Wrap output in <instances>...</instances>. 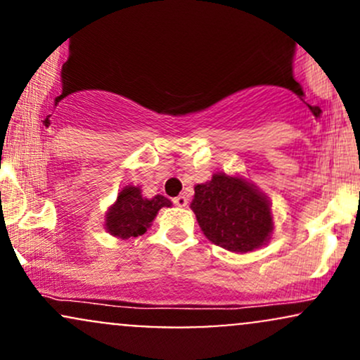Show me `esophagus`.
Returning <instances> with one entry per match:
<instances>
[{
  "instance_id": "esophagus-1",
  "label": "esophagus",
  "mask_w": 360,
  "mask_h": 360,
  "mask_svg": "<svg viewBox=\"0 0 360 360\" xmlns=\"http://www.w3.org/2000/svg\"><path fill=\"white\" fill-rule=\"evenodd\" d=\"M172 202H174V205H177V207H186L188 205V198L184 195L176 196V198H174Z\"/></svg>"
}]
</instances>
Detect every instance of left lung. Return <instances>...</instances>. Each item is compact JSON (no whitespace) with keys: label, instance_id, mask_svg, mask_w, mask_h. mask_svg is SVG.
Listing matches in <instances>:
<instances>
[{"label":"left lung","instance_id":"1","mask_svg":"<svg viewBox=\"0 0 360 360\" xmlns=\"http://www.w3.org/2000/svg\"><path fill=\"white\" fill-rule=\"evenodd\" d=\"M190 207L207 240L233 253L266 247L274 231L271 200L240 174L215 172L196 184Z\"/></svg>","mask_w":360,"mask_h":360}]
</instances>
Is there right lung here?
I'll use <instances>...</instances> for the list:
<instances>
[{
    "label": "right lung",
    "instance_id": "obj_1",
    "mask_svg": "<svg viewBox=\"0 0 360 360\" xmlns=\"http://www.w3.org/2000/svg\"><path fill=\"white\" fill-rule=\"evenodd\" d=\"M172 202L162 195L146 198L141 188L127 184L117 195V200L105 212V229L120 240L138 238L146 233L158 210L170 207Z\"/></svg>",
    "mask_w": 360,
    "mask_h": 360
}]
</instances>
